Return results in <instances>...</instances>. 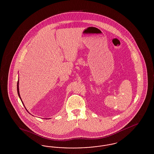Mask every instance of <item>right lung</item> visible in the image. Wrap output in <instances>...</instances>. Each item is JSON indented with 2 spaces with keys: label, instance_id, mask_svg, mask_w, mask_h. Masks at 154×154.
I'll return each instance as SVG.
<instances>
[{
  "label": "right lung",
  "instance_id": "1",
  "mask_svg": "<svg viewBox=\"0 0 154 154\" xmlns=\"http://www.w3.org/2000/svg\"><path fill=\"white\" fill-rule=\"evenodd\" d=\"M18 84H19V81H18V82H17V92H18V96H19V97H20V99H21V102L22 101V100H21V97H20V92H19V86H18ZM22 104H23V103H22ZM24 106V105H23ZM24 107H25V106H24Z\"/></svg>",
  "mask_w": 154,
  "mask_h": 154
}]
</instances>
